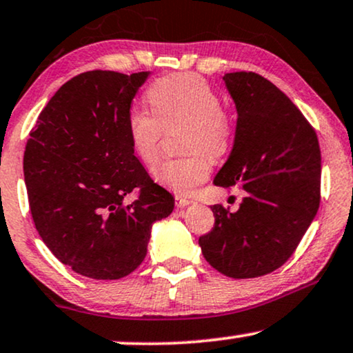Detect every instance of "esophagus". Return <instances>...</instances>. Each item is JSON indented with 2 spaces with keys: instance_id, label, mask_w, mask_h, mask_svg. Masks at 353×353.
Masks as SVG:
<instances>
[{
  "instance_id": "obj_1",
  "label": "esophagus",
  "mask_w": 353,
  "mask_h": 353,
  "mask_svg": "<svg viewBox=\"0 0 353 353\" xmlns=\"http://www.w3.org/2000/svg\"><path fill=\"white\" fill-rule=\"evenodd\" d=\"M190 203H192L190 200L182 199V196H179V195L176 196V206H177V208H185V206H189Z\"/></svg>"
}]
</instances>
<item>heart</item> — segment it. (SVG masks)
Listing matches in <instances>:
<instances>
[{
    "instance_id": "1",
    "label": "heart",
    "mask_w": 353,
    "mask_h": 353,
    "mask_svg": "<svg viewBox=\"0 0 353 353\" xmlns=\"http://www.w3.org/2000/svg\"><path fill=\"white\" fill-rule=\"evenodd\" d=\"M153 112L130 106L125 116V132L132 152L143 164H153L159 154L163 125L187 124L185 158L166 159L153 169L159 184L177 194H190L210 174V158L224 157L234 140L231 117L223 110V100L205 79L195 74H174L152 83L147 92Z\"/></svg>"
}]
</instances>
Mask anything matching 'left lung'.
<instances>
[{
  "label": "left lung",
  "mask_w": 353,
  "mask_h": 353,
  "mask_svg": "<svg viewBox=\"0 0 353 353\" xmlns=\"http://www.w3.org/2000/svg\"><path fill=\"white\" fill-rule=\"evenodd\" d=\"M237 110L232 152L214 185L239 189L237 211L213 205L214 228L199 239L214 270L234 279L265 276L292 256L321 199V152L312 124L274 83L229 72Z\"/></svg>",
  "instance_id": "left-lung-1"
}]
</instances>
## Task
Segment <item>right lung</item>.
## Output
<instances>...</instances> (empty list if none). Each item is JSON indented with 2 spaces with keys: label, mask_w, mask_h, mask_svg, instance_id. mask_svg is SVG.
Returning a JSON list of instances; mask_svg holds the SVG:
<instances>
[{
  "label": "right lung",
  "mask_w": 353,
  "mask_h": 353,
  "mask_svg": "<svg viewBox=\"0 0 353 353\" xmlns=\"http://www.w3.org/2000/svg\"><path fill=\"white\" fill-rule=\"evenodd\" d=\"M150 72L88 70L70 79L40 112L23 153L30 213L41 241L70 270L121 279L143 261L154 221L174 196L145 171L125 116ZM138 192L125 205L123 196Z\"/></svg>",
  "instance_id": "obj_1"
}]
</instances>
